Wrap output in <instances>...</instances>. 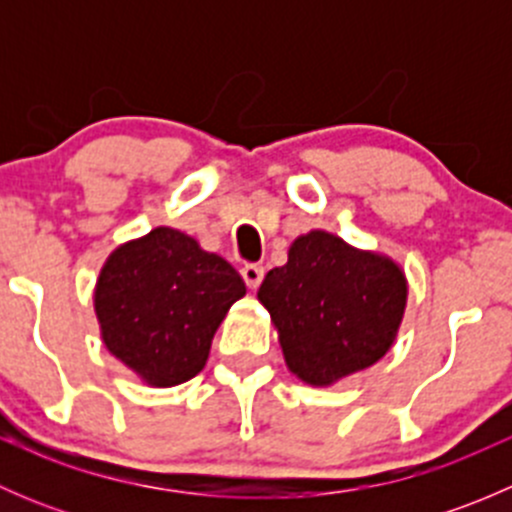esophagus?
I'll use <instances>...</instances> for the list:
<instances>
[{
    "label": "esophagus",
    "mask_w": 512,
    "mask_h": 512,
    "mask_svg": "<svg viewBox=\"0 0 512 512\" xmlns=\"http://www.w3.org/2000/svg\"><path fill=\"white\" fill-rule=\"evenodd\" d=\"M240 275H242V280H245L247 287L257 289V287H260L262 277H265V267H262V265H245L240 270Z\"/></svg>",
    "instance_id": "1"
}]
</instances>
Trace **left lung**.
<instances>
[{
  "label": "left lung",
  "instance_id": "1",
  "mask_svg": "<svg viewBox=\"0 0 512 512\" xmlns=\"http://www.w3.org/2000/svg\"><path fill=\"white\" fill-rule=\"evenodd\" d=\"M404 270L379 252L312 230L292 242L287 265L262 280L285 361L312 386L369 369L394 344L406 309Z\"/></svg>",
  "mask_w": 512,
  "mask_h": 512
}]
</instances>
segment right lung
Returning a JSON list of instances; mask_svg holds the SVG:
<instances>
[{"label":"right lung","mask_w":512,"mask_h":512,"mask_svg":"<svg viewBox=\"0 0 512 512\" xmlns=\"http://www.w3.org/2000/svg\"><path fill=\"white\" fill-rule=\"evenodd\" d=\"M240 297L245 282L230 262L185 232L156 227L108 255L94 307L108 352L148 386H175L203 371Z\"/></svg>","instance_id":"obj_1"}]
</instances>
